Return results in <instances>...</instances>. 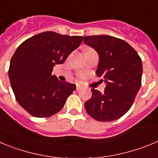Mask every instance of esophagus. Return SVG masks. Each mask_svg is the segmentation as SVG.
Here are the masks:
<instances>
[{
	"label": "esophagus",
	"mask_w": 158,
	"mask_h": 158,
	"mask_svg": "<svg viewBox=\"0 0 158 158\" xmlns=\"http://www.w3.org/2000/svg\"><path fill=\"white\" fill-rule=\"evenodd\" d=\"M81 85H77V86H76V90H77V91H79V90H81Z\"/></svg>",
	"instance_id": "esophagus-1"
}]
</instances>
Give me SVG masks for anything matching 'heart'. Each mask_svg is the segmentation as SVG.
I'll list each match as a JSON object with an SVG mask.
<instances>
[{
	"label": "heart",
	"instance_id": "b5f03b06",
	"mask_svg": "<svg viewBox=\"0 0 158 158\" xmlns=\"http://www.w3.org/2000/svg\"><path fill=\"white\" fill-rule=\"evenodd\" d=\"M78 77H79V78H82V77H83V75L79 74V75H78Z\"/></svg>",
	"mask_w": 158,
	"mask_h": 158
}]
</instances>
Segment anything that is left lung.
I'll use <instances>...</instances> for the list:
<instances>
[{"instance_id":"left-lung-1","label":"left lung","mask_w":158,"mask_h":158,"mask_svg":"<svg viewBox=\"0 0 158 158\" xmlns=\"http://www.w3.org/2000/svg\"><path fill=\"white\" fill-rule=\"evenodd\" d=\"M83 40L98 53L96 75L107 84L103 93L91 89L92 98L85 103L86 111L100 122L116 120L129 111L140 89L142 59L133 47L118 38L92 35Z\"/></svg>"}]
</instances>
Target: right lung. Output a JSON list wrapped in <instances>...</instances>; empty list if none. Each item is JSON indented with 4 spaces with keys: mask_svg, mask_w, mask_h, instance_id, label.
Instances as JSON below:
<instances>
[{
    "mask_svg": "<svg viewBox=\"0 0 158 158\" xmlns=\"http://www.w3.org/2000/svg\"><path fill=\"white\" fill-rule=\"evenodd\" d=\"M82 42V36L44 31L20 44L10 61L8 77L16 100L31 115L47 118L62 109L76 85L51 74Z\"/></svg>",
    "mask_w": 158,
    "mask_h": 158,
    "instance_id": "1",
    "label": "right lung"
}]
</instances>
